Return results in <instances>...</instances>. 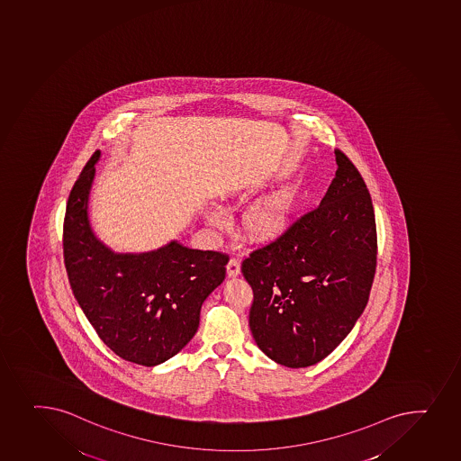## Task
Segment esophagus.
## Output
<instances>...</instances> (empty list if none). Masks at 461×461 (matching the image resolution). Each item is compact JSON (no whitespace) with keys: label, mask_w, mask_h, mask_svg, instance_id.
<instances>
[{"label":"esophagus","mask_w":461,"mask_h":461,"mask_svg":"<svg viewBox=\"0 0 461 461\" xmlns=\"http://www.w3.org/2000/svg\"><path fill=\"white\" fill-rule=\"evenodd\" d=\"M226 268H228V276L230 277L238 276V275L241 273V266H240V262H238V259H235V258L229 259Z\"/></svg>","instance_id":"34e87169"}]
</instances>
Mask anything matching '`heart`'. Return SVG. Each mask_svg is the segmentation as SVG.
<instances>
[{
	"instance_id": "b5f03b06",
	"label": "heart",
	"mask_w": 461,
	"mask_h": 461,
	"mask_svg": "<svg viewBox=\"0 0 461 461\" xmlns=\"http://www.w3.org/2000/svg\"><path fill=\"white\" fill-rule=\"evenodd\" d=\"M291 212L293 194L288 189H281L249 209L244 217V228L252 240L268 241L285 230ZM209 220L217 226L224 223L223 215L215 211L209 213Z\"/></svg>"
}]
</instances>
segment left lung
Returning <instances> with one entry per match:
<instances>
[{"label": "left lung", "mask_w": 461, "mask_h": 461, "mask_svg": "<svg viewBox=\"0 0 461 461\" xmlns=\"http://www.w3.org/2000/svg\"><path fill=\"white\" fill-rule=\"evenodd\" d=\"M317 208L293 220L241 264L253 302L249 326L258 348L286 367L326 358L367 305L378 257L370 193L343 151Z\"/></svg>", "instance_id": "1"}]
</instances>
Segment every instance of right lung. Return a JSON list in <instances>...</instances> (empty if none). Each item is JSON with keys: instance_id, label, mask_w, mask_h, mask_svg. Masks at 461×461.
<instances>
[{"instance_id": "1", "label": "right lung", "mask_w": 461, "mask_h": 461, "mask_svg": "<svg viewBox=\"0 0 461 461\" xmlns=\"http://www.w3.org/2000/svg\"><path fill=\"white\" fill-rule=\"evenodd\" d=\"M95 151L69 193L63 261L74 297L98 337L120 358L153 367L184 349L199 328L200 308L226 276V253L173 241L156 252L117 255L94 237L87 195Z\"/></svg>"}]
</instances>
